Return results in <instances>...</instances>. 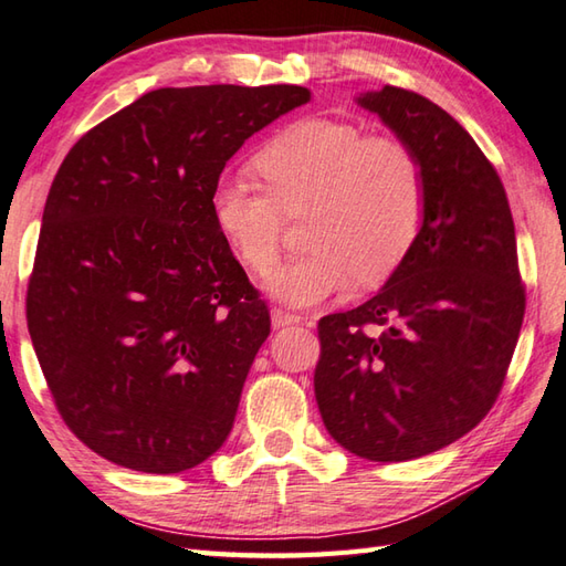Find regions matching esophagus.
I'll list each match as a JSON object with an SVG mask.
<instances>
[{
    "label": "esophagus",
    "instance_id": "1",
    "mask_svg": "<svg viewBox=\"0 0 566 566\" xmlns=\"http://www.w3.org/2000/svg\"><path fill=\"white\" fill-rule=\"evenodd\" d=\"M271 323H273L275 329H281V327H287V325L303 323V317L301 315H293V313H285V311H281V307H273V311H271Z\"/></svg>",
    "mask_w": 566,
    "mask_h": 566
}]
</instances>
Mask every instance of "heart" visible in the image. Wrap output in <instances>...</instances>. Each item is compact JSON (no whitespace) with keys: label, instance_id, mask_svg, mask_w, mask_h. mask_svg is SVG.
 <instances>
[{"label":"heart","instance_id":"1","mask_svg":"<svg viewBox=\"0 0 566 566\" xmlns=\"http://www.w3.org/2000/svg\"><path fill=\"white\" fill-rule=\"evenodd\" d=\"M265 189L247 177H223L211 217L233 253L255 273L279 259L283 214L311 207L305 247L279 265L265 287L279 301L311 307L355 283L387 281L419 237L426 209L421 159L391 135L359 125L305 117L255 155Z\"/></svg>","mask_w":566,"mask_h":566}]
</instances>
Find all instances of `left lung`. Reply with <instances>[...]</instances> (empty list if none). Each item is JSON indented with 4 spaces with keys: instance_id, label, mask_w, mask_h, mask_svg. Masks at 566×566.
Here are the masks:
<instances>
[{
    "instance_id": "obj_1",
    "label": "left lung",
    "mask_w": 566,
    "mask_h": 566,
    "mask_svg": "<svg viewBox=\"0 0 566 566\" xmlns=\"http://www.w3.org/2000/svg\"><path fill=\"white\" fill-rule=\"evenodd\" d=\"M421 159L419 237L381 291L317 325L315 399L327 433L359 458L399 463L481 423L525 315L503 182L465 127L419 93H359Z\"/></svg>"
}]
</instances>
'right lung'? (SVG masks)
Listing matches in <instances>:
<instances>
[{"label":"right lung","instance_id":"obj_1","mask_svg":"<svg viewBox=\"0 0 566 566\" xmlns=\"http://www.w3.org/2000/svg\"><path fill=\"white\" fill-rule=\"evenodd\" d=\"M305 103L303 85L157 88L61 163L27 323L63 421L111 463L182 473L227 441L271 315L211 195L253 133Z\"/></svg>","mask_w":566,"mask_h":566}]
</instances>
